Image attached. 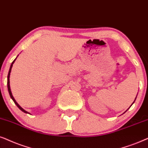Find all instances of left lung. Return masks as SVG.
Segmentation results:
<instances>
[{"instance_id": "1", "label": "left lung", "mask_w": 148, "mask_h": 148, "mask_svg": "<svg viewBox=\"0 0 148 148\" xmlns=\"http://www.w3.org/2000/svg\"><path fill=\"white\" fill-rule=\"evenodd\" d=\"M135 99H136V98H135ZM134 102H135V101H134ZM134 102H133V103H134ZM133 103H132V105H133ZM130 108V107H129Z\"/></svg>"}]
</instances>
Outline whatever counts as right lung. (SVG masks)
<instances>
[{
  "instance_id": "add662e5",
  "label": "right lung",
  "mask_w": 148,
  "mask_h": 148,
  "mask_svg": "<svg viewBox=\"0 0 148 148\" xmlns=\"http://www.w3.org/2000/svg\"><path fill=\"white\" fill-rule=\"evenodd\" d=\"M17 58L15 59L14 60V61H13V62H12V64H11V66H10V69H9V73H8V76H7V87H8V90H9V95H10V97H11V99H13V101H14V103H15V105H16L17 107H18L19 109H20L21 111L22 112H25V113H27V114H29V113H28V112H27V111H25V110H24L19 105L18 103H17V101H15V99H14V97H13V96L12 95V92H11V88H10V84H9V77H10V73H11V68H12V66H13V64H14V62H15V61L16 60V59H17Z\"/></svg>"
}]
</instances>
